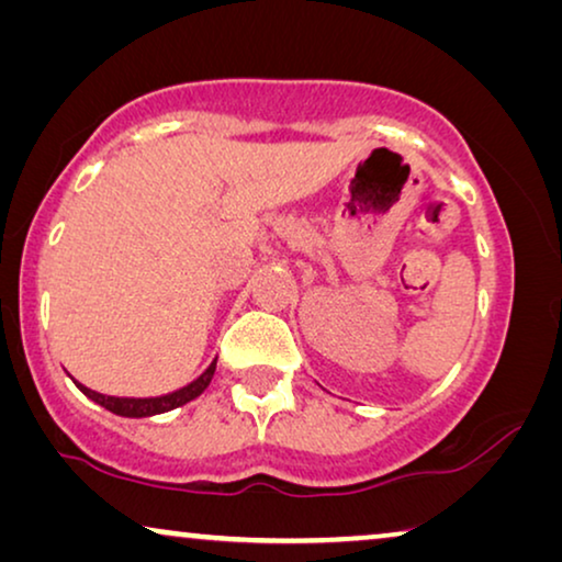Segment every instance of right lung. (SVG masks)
<instances>
[{
    "mask_svg": "<svg viewBox=\"0 0 562 562\" xmlns=\"http://www.w3.org/2000/svg\"><path fill=\"white\" fill-rule=\"evenodd\" d=\"M213 371H216V359H213L209 363V369H205L199 379H193L191 384L180 386V390H176V392L160 394V397H112V394L93 392V390H89V386H83L81 382H76V386L86 394V397L97 402V405L106 407L109 413L122 415V417H153V415L170 413V409H176L180 405H186V402L199 397L205 386L211 384Z\"/></svg>",
    "mask_w": 562,
    "mask_h": 562,
    "instance_id": "obj_1",
    "label": "right lung"
}]
</instances>
